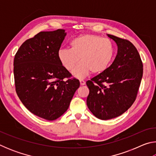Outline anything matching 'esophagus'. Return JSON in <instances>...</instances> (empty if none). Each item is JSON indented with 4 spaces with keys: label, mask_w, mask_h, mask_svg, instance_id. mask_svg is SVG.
Wrapping results in <instances>:
<instances>
[{
    "label": "esophagus",
    "mask_w": 156,
    "mask_h": 156,
    "mask_svg": "<svg viewBox=\"0 0 156 156\" xmlns=\"http://www.w3.org/2000/svg\"><path fill=\"white\" fill-rule=\"evenodd\" d=\"M80 84L81 86H83L85 84V82H84L83 80H80Z\"/></svg>",
    "instance_id": "esophagus-1"
}]
</instances>
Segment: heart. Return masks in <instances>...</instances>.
<instances>
[{"mask_svg": "<svg viewBox=\"0 0 156 156\" xmlns=\"http://www.w3.org/2000/svg\"><path fill=\"white\" fill-rule=\"evenodd\" d=\"M71 49H60L58 57L65 69L72 70L80 58L81 62L72 74L81 78L91 72L100 74L106 71L113 59L114 47L112 41L95 34H83L70 43Z\"/></svg>", "mask_w": 156, "mask_h": 156, "instance_id": "heart-1", "label": "heart"}]
</instances>
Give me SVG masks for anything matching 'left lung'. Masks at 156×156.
Segmentation results:
<instances>
[{
  "instance_id": "left-lung-1",
  "label": "left lung",
  "mask_w": 156,
  "mask_h": 156,
  "mask_svg": "<svg viewBox=\"0 0 156 156\" xmlns=\"http://www.w3.org/2000/svg\"><path fill=\"white\" fill-rule=\"evenodd\" d=\"M108 36L117 44V56L105 72L86 83L89 89L87 105L100 120L118 117L131 107L143 74V65L136 47L126 39Z\"/></svg>"
}]
</instances>
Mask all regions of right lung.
<instances>
[{"label":"right lung","instance_id":"obj_1","mask_svg":"<svg viewBox=\"0 0 156 156\" xmlns=\"http://www.w3.org/2000/svg\"><path fill=\"white\" fill-rule=\"evenodd\" d=\"M64 30L41 31L23 43L14 60L16 91L33 114L47 120L61 116L80 82L63 67L58 53Z\"/></svg>","mask_w":156,"mask_h":156}]
</instances>
